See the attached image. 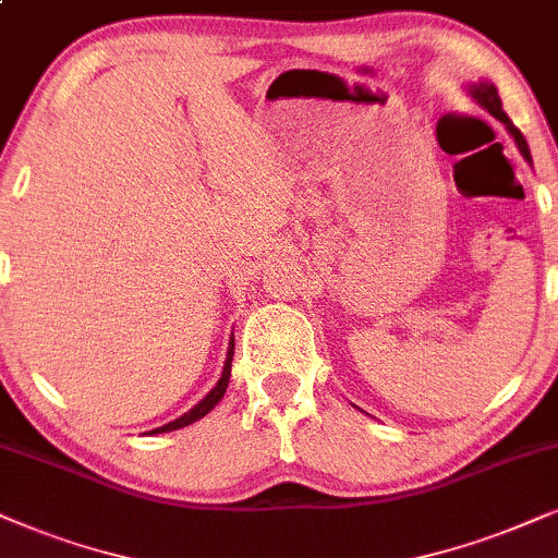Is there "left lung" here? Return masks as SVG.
Here are the masks:
<instances>
[{"label":"left lung","mask_w":558,"mask_h":558,"mask_svg":"<svg viewBox=\"0 0 558 558\" xmlns=\"http://www.w3.org/2000/svg\"><path fill=\"white\" fill-rule=\"evenodd\" d=\"M470 94L474 96V99H477V104H480L482 109H487L489 114H493L495 119H500V122L505 124V128H508L510 135L515 137V143H518V147H521L523 158L531 162L529 143H525V137L521 135V130H518L515 124H512L510 119H508V114H505V111H502V101H500V96H497V88H495L493 84H489V81H480V84L470 86Z\"/></svg>","instance_id":"8db88e82"}]
</instances>
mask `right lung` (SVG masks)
Returning a JSON list of instances; mask_svg holds the SVG:
<instances>
[{"label":"right lung","instance_id":"right-lung-1","mask_svg":"<svg viewBox=\"0 0 558 558\" xmlns=\"http://www.w3.org/2000/svg\"><path fill=\"white\" fill-rule=\"evenodd\" d=\"M232 356H234V339L229 341V352H227V362H225V373H221V377H219V383H217V388H214L209 396H206L202 403H198L196 408H191L189 413H183L181 418H175V421H170V423H166V426H160V428H155V430H150V434H166V430H175V428H183V426H189V423H193V421H198V418H204L206 413L211 411L214 405L219 403L221 398H225V392H227V385H229V375H232Z\"/></svg>","mask_w":558,"mask_h":558}]
</instances>
